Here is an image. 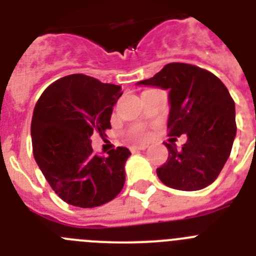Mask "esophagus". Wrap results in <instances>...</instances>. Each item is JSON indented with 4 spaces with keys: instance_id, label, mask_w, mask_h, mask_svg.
<instances>
[{
    "instance_id": "34e87169",
    "label": "esophagus",
    "mask_w": 256,
    "mask_h": 256,
    "mask_svg": "<svg viewBox=\"0 0 256 256\" xmlns=\"http://www.w3.org/2000/svg\"><path fill=\"white\" fill-rule=\"evenodd\" d=\"M144 148H148V144H134V146L130 148V151H132V152H136V151L144 150Z\"/></svg>"
}]
</instances>
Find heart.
Instances as JSON below:
<instances>
[{
	"label": "heart",
	"mask_w": 256,
	"mask_h": 256,
	"mask_svg": "<svg viewBox=\"0 0 256 256\" xmlns=\"http://www.w3.org/2000/svg\"><path fill=\"white\" fill-rule=\"evenodd\" d=\"M146 132H144V126H134L132 130V137L133 138H142L144 137Z\"/></svg>",
	"instance_id": "heart-1"
}]
</instances>
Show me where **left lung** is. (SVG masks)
<instances>
[{
  "instance_id": "obj_1",
  "label": "left lung",
  "mask_w": 256,
  "mask_h": 256,
  "mask_svg": "<svg viewBox=\"0 0 256 256\" xmlns=\"http://www.w3.org/2000/svg\"><path fill=\"white\" fill-rule=\"evenodd\" d=\"M138 84L169 90L168 136H187L180 148L165 144L169 156L156 169L160 180L180 191L212 184L227 162L237 130L234 101L227 87L208 70L184 62L166 64Z\"/></svg>"
}]
</instances>
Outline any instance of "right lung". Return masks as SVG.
<instances>
[{
  "instance_id": "1",
  "label": "right lung",
  "mask_w": 256,
  "mask_h": 256,
  "mask_svg": "<svg viewBox=\"0 0 256 256\" xmlns=\"http://www.w3.org/2000/svg\"><path fill=\"white\" fill-rule=\"evenodd\" d=\"M122 94L120 86L72 74L50 84L36 104L33 155L51 188L68 204L100 206L123 188L130 150L116 148L100 156L91 146L92 134L104 137L112 130V108Z\"/></svg>"
}]
</instances>
